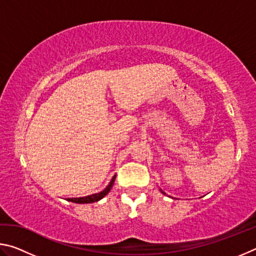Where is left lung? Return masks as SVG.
<instances>
[{"mask_svg":"<svg viewBox=\"0 0 256 256\" xmlns=\"http://www.w3.org/2000/svg\"><path fill=\"white\" fill-rule=\"evenodd\" d=\"M162 193H164V192H162Z\"/></svg>","mask_w":256,"mask_h":256,"instance_id":"left-lung-1","label":"left lung"}]
</instances>
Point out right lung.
<instances>
[{
  "label": "right lung",
  "instance_id": "obj_1",
  "mask_svg": "<svg viewBox=\"0 0 256 256\" xmlns=\"http://www.w3.org/2000/svg\"><path fill=\"white\" fill-rule=\"evenodd\" d=\"M115 177H116V175H115L114 177H112V180H110V183L108 184L107 188H106L105 190H102V192L96 193V194H92V196H84V198H68V201L74 202V203H92V202L99 201V200H100V198H102L104 196H105L108 192H110V188H112V184H114V182H115Z\"/></svg>",
  "mask_w": 256,
  "mask_h": 256
}]
</instances>
